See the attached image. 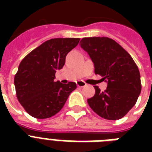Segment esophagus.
<instances>
[{"label": "esophagus", "instance_id": "esophagus-1", "mask_svg": "<svg viewBox=\"0 0 152 152\" xmlns=\"http://www.w3.org/2000/svg\"><path fill=\"white\" fill-rule=\"evenodd\" d=\"M76 84H77V86H78V87H80V88H83V87H85V86L87 85V83L82 80L77 81V82H76Z\"/></svg>", "mask_w": 152, "mask_h": 152}]
</instances>
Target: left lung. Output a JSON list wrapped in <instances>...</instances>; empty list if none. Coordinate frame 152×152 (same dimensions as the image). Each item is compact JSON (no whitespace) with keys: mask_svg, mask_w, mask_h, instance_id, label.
Returning <instances> with one entry per match:
<instances>
[{"mask_svg":"<svg viewBox=\"0 0 152 152\" xmlns=\"http://www.w3.org/2000/svg\"><path fill=\"white\" fill-rule=\"evenodd\" d=\"M81 48L94 63L95 73L102 76L107 88L95 94L88 103L94 112L107 120L123 118L134 106L141 91L139 69L127 51L106 37L83 38Z\"/></svg>","mask_w":152,"mask_h":152,"instance_id":"obj_1","label":"left lung"}]
</instances>
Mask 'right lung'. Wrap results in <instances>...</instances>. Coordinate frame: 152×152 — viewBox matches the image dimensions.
<instances>
[{
    "instance_id": "1",
    "label": "right lung",
    "mask_w": 152,
    "mask_h": 152,
    "mask_svg": "<svg viewBox=\"0 0 152 152\" xmlns=\"http://www.w3.org/2000/svg\"><path fill=\"white\" fill-rule=\"evenodd\" d=\"M78 38L52 39L28 53L20 62L14 79L16 96L30 115L38 119L53 117L64 106L75 82H55L67 54L79 43Z\"/></svg>"
}]
</instances>
